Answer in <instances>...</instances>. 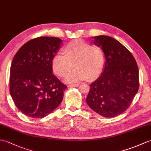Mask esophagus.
Here are the masks:
<instances>
[{
    "mask_svg": "<svg viewBox=\"0 0 151 151\" xmlns=\"http://www.w3.org/2000/svg\"><path fill=\"white\" fill-rule=\"evenodd\" d=\"M79 86L78 83H75V84H71V85H69V87H78Z\"/></svg>",
    "mask_w": 151,
    "mask_h": 151,
    "instance_id": "esophagus-1",
    "label": "esophagus"
}]
</instances>
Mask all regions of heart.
Segmentation results:
<instances>
[{"mask_svg": "<svg viewBox=\"0 0 151 151\" xmlns=\"http://www.w3.org/2000/svg\"><path fill=\"white\" fill-rule=\"evenodd\" d=\"M65 55L57 53L52 59V68L59 77L67 76L73 69L75 70L67 78L66 82H76L87 78H96L102 71L104 58L99 48L93 47L82 40L76 39L64 47Z\"/></svg>", "mask_w": 151, "mask_h": 151, "instance_id": "heart-1", "label": "heart"}]
</instances>
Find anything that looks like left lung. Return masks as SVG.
<instances>
[{
    "label": "left lung",
    "mask_w": 151,
    "mask_h": 151,
    "mask_svg": "<svg viewBox=\"0 0 151 151\" xmlns=\"http://www.w3.org/2000/svg\"><path fill=\"white\" fill-rule=\"evenodd\" d=\"M93 38L102 50L106 63L101 75L90 85L86 101L98 114L113 118L127 109L138 92L137 63L131 52L114 38L104 35Z\"/></svg>",
    "instance_id": "left-lung-1"
}]
</instances>
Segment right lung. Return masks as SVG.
Returning a JSON list of instances; mask_svg holds the SVG:
<instances>
[{
    "label": "right lung",
    "mask_w": 151,
    "mask_h": 151,
    "mask_svg": "<svg viewBox=\"0 0 151 151\" xmlns=\"http://www.w3.org/2000/svg\"><path fill=\"white\" fill-rule=\"evenodd\" d=\"M62 40L40 37L28 41L12 62L9 92L16 107L33 118L46 116L62 102L67 86L52 74V59Z\"/></svg>",
    "instance_id": "add662e5"
}]
</instances>
